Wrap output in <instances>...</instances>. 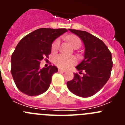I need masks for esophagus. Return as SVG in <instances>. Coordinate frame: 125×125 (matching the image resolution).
<instances>
[{
	"label": "esophagus",
	"mask_w": 125,
	"mask_h": 125,
	"mask_svg": "<svg viewBox=\"0 0 125 125\" xmlns=\"http://www.w3.org/2000/svg\"><path fill=\"white\" fill-rule=\"evenodd\" d=\"M58 71H59V72H61V73L66 72V71L63 70V69H58Z\"/></svg>",
	"instance_id": "34e87169"
}]
</instances>
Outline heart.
Here are the masks:
<instances>
[{
	"label": "heart",
	"instance_id": "b5f03b06",
	"mask_svg": "<svg viewBox=\"0 0 125 125\" xmlns=\"http://www.w3.org/2000/svg\"><path fill=\"white\" fill-rule=\"evenodd\" d=\"M66 39L74 48L76 47H80L81 42L80 39L78 36L71 35L66 37ZM59 45H60V39H57L52 44V51H56L59 49ZM54 62L58 68L65 69L74 65L76 63V59L73 56H68L64 54H58L54 57Z\"/></svg>",
	"mask_w": 125,
	"mask_h": 125
}]
</instances>
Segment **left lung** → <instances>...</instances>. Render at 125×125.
I'll return each instance as SVG.
<instances>
[{
	"instance_id": "left-lung-1",
	"label": "left lung",
	"mask_w": 125,
	"mask_h": 125,
	"mask_svg": "<svg viewBox=\"0 0 125 125\" xmlns=\"http://www.w3.org/2000/svg\"><path fill=\"white\" fill-rule=\"evenodd\" d=\"M69 31L80 37L85 51L84 58L76 67L83 76L74 73L73 79L67 82V86L76 95L88 98L100 91L110 78L113 67L111 53L102 41L88 32Z\"/></svg>"
}]
</instances>
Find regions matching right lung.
<instances>
[{
	"mask_svg": "<svg viewBox=\"0 0 125 125\" xmlns=\"http://www.w3.org/2000/svg\"><path fill=\"white\" fill-rule=\"evenodd\" d=\"M66 29L40 28L20 41L11 57V74L17 88L28 96L39 95L49 88L55 66L40 69L41 61L49 58L53 41Z\"/></svg>",
	"mask_w": 125,
	"mask_h": 125,
	"instance_id": "1",
	"label": "right lung"
}]
</instances>
